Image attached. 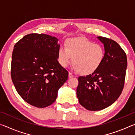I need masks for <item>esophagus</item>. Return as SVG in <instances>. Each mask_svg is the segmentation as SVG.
<instances>
[{
	"label": "esophagus",
	"mask_w": 135,
	"mask_h": 135,
	"mask_svg": "<svg viewBox=\"0 0 135 135\" xmlns=\"http://www.w3.org/2000/svg\"><path fill=\"white\" fill-rule=\"evenodd\" d=\"M68 77L69 78H73V77H74V75L72 74V73H68Z\"/></svg>",
	"instance_id": "esophagus-1"
}]
</instances>
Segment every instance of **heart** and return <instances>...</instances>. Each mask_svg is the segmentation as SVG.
I'll use <instances>...</instances> for the list:
<instances>
[{
  "mask_svg": "<svg viewBox=\"0 0 135 135\" xmlns=\"http://www.w3.org/2000/svg\"><path fill=\"white\" fill-rule=\"evenodd\" d=\"M105 56L103 46L84 38L68 40L65 46H61L58 52V60L62 67H67L73 59V69L82 74L96 71L102 64Z\"/></svg>",
  "mask_w": 135,
  "mask_h": 135,
  "instance_id": "heart-1",
  "label": "heart"
}]
</instances>
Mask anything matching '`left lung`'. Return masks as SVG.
Instances as JSON below:
<instances>
[{"label": "left lung", "instance_id": "1", "mask_svg": "<svg viewBox=\"0 0 135 135\" xmlns=\"http://www.w3.org/2000/svg\"><path fill=\"white\" fill-rule=\"evenodd\" d=\"M104 44L105 56L99 68L78 78L77 97L81 106L89 111H99L113 104L124 88L127 67L126 54L117 42L99 36Z\"/></svg>", "mask_w": 135, "mask_h": 135}]
</instances>
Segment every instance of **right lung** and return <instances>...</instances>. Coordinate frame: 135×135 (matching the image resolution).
<instances>
[{"mask_svg":"<svg viewBox=\"0 0 135 135\" xmlns=\"http://www.w3.org/2000/svg\"><path fill=\"white\" fill-rule=\"evenodd\" d=\"M58 39L45 34L25 36L14 46L11 78L18 94L37 108L53 104L68 73L58 61Z\"/></svg>","mask_w":135,"mask_h":135,"instance_id":"add662e5","label":"right lung"}]
</instances>
